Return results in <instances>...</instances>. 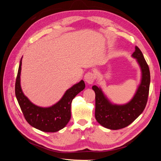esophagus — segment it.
Returning <instances> with one entry per match:
<instances>
[{"mask_svg":"<svg viewBox=\"0 0 161 161\" xmlns=\"http://www.w3.org/2000/svg\"><path fill=\"white\" fill-rule=\"evenodd\" d=\"M95 80V74L92 72H86L85 75V80L89 84H92Z\"/></svg>","mask_w":161,"mask_h":161,"instance_id":"1","label":"esophagus"}]
</instances>
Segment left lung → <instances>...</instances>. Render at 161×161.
Masks as SVG:
<instances>
[{"instance_id": "obj_1", "label": "left lung", "mask_w": 161, "mask_h": 161, "mask_svg": "<svg viewBox=\"0 0 161 161\" xmlns=\"http://www.w3.org/2000/svg\"><path fill=\"white\" fill-rule=\"evenodd\" d=\"M132 57L137 59L142 79L133 98L128 103L112 104L101 88L96 85L92 87L95 92V119L106 128L119 130L127 127L142 113L147 105L150 82L149 67L138 46L135 47Z\"/></svg>"}]
</instances>
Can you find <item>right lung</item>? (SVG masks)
Masks as SVG:
<instances>
[{"label": "right lung", "mask_w": 161, "mask_h": 161, "mask_svg": "<svg viewBox=\"0 0 161 161\" xmlns=\"http://www.w3.org/2000/svg\"><path fill=\"white\" fill-rule=\"evenodd\" d=\"M22 58L19 63L15 82V95L26 121L33 128L45 132H56L64 128L71 118V103L76 95L85 88V82L68 89L62 99L49 108H41L32 103L23 94L20 85Z\"/></svg>", "instance_id": "right-lung-1"}]
</instances>
